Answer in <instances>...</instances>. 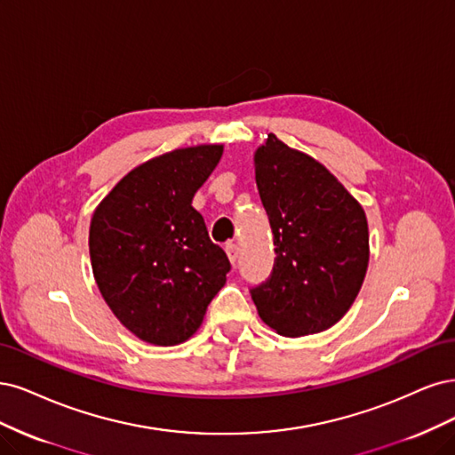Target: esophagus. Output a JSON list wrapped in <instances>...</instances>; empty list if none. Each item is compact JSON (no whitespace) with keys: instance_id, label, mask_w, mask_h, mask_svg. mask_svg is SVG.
<instances>
[{"instance_id":"obj_1","label":"esophagus","mask_w":455,"mask_h":455,"mask_svg":"<svg viewBox=\"0 0 455 455\" xmlns=\"http://www.w3.org/2000/svg\"><path fill=\"white\" fill-rule=\"evenodd\" d=\"M225 251H227V255H228L232 265H236V262H238V245L234 243V242H228V243L225 245Z\"/></svg>"}]
</instances>
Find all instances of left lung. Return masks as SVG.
I'll use <instances>...</instances> for the list:
<instances>
[{"mask_svg": "<svg viewBox=\"0 0 455 455\" xmlns=\"http://www.w3.org/2000/svg\"><path fill=\"white\" fill-rule=\"evenodd\" d=\"M255 181L275 245L268 280L249 289L257 312L283 336L327 331L354 304L369 267L361 204L323 164L274 134L255 153Z\"/></svg>", "mask_w": 455, "mask_h": 455, "instance_id": "1", "label": "left lung"}]
</instances>
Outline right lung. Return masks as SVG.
I'll list each match as a JSON object with an SVG mask.
<instances>
[{
	"label": "right lung",
	"mask_w": 455,
	"mask_h": 455,
	"mask_svg": "<svg viewBox=\"0 0 455 455\" xmlns=\"http://www.w3.org/2000/svg\"><path fill=\"white\" fill-rule=\"evenodd\" d=\"M223 155L196 145L155 156L126 173L96 208L91 260L101 297L138 339L175 346L202 325L230 262L193 208Z\"/></svg>",
	"instance_id": "right-lung-1"
}]
</instances>
